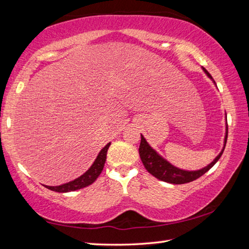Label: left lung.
I'll list each match as a JSON object with an SVG mask.
<instances>
[{"label":"left lung","mask_w":249,"mask_h":249,"mask_svg":"<svg viewBox=\"0 0 249 249\" xmlns=\"http://www.w3.org/2000/svg\"><path fill=\"white\" fill-rule=\"evenodd\" d=\"M202 69H203V71L210 79L213 80V78L211 77V74L208 72V70L205 68H202ZM141 137H142V141L140 145V156L142 163H144V166L146 168V170L148 171L150 175L156 177L157 179L165 181V182H169L174 184H183V183L191 182V181L200 178L201 176H203L206 171H209L211 168L215 165L217 160L221 158L223 151H224V148H225L226 141H227V125H226V135L224 138V147H223L221 153L218 154V156H216V158L214 159L210 165L196 171L182 170L175 167L174 165H171L169 161H167L165 158H162L157 151L151 148L142 135H141Z\"/></svg>","instance_id":"obj_1"}]
</instances>
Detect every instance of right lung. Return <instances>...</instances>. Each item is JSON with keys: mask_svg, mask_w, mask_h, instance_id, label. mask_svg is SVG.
Listing matches in <instances>:
<instances>
[{"mask_svg": "<svg viewBox=\"0 0 249 249\" xmlns=\"http://www.w3.org/2000/svg\"><path fill=\"white\" fill-rule=\"evenodd\" d=\"M109 145H111V142H108V144L100 151L98 157H96V159L94 160L93 165L89 168V170L84 172L82 176H80L79 178L74 179L73 181H70L68 183L56 185V187H50V185H45V187L52 191L64 193V192L79 190V189L86 188L88 185L92 184L103 170L105 160H107V153Z\"/></svg>", "mask_w": 249, "mask_h": 249, "instance_id": "add662e5", "label": "right lung"}]
</instances>
